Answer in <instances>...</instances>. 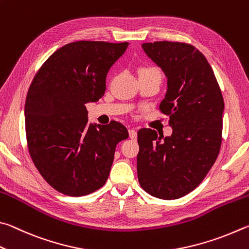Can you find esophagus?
I'll use <instances>...</instances> for the list:
<instances>
[{
  "label": "esophagus",
  "mask_w": 249,
  "mask_h": 249,
  "mask_svg": "<svg viewBox=\"0 0 249 249\" xmlns=\"http://www.w3.org/2000/svg\"><path fill=\"white\" fill-rule=\"evenodd\" d=\"M129 137H130V139H132V140H136V139L138 138V133L136 130L129 129Z\"/></svg>",
  "instance_id": "obj_1"
}]
</instances>
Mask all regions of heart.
I'll list each match as a JSON object with an SVG mask.
<instances>
[{
    "label": "heart",
    "mask_w": 249,
    "mask_h": 249,
    "mask_svg": "<svg viewBox=\"0 0 249 249\" xmlns=\"http://www.w3.org/2000/svg\"><path fill=\"white\" fill-rule=\"evenodd\" d=\"M151 71H158L155 68H142L140 69V73H144V72H151Z\"/></svg>",
    "instance_id": "heart-1"
}]
</instances>
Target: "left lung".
<instances>
[{
  "mask_svg": "<svg viewBox=\"0 0 249 249\" xmlns=\"http://www.w3.org/2000/svg\"><path fill=\"white\" fill-rule=\"evenodd\" d=\"M142 48L167 78L160 109L169 116L173 133L139 130L138 179L153 197L178 199L199 186L219 155L223 97L211 65L194 46L155 41Z\"/></svg>",
  "mask_w": 249,
  "mask_h": 249,
  "instance_id": "1",
  "label": "left lung"
}]
</instances>
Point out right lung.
Listing matches in <instances>:
<instances>
[{
    "instance_id": "add662e5",
    "label": "right lung",
    "mask_w": 249,
    "mask_h": 249,
    "mask_svg": "<svg viewBox=\"0 0 249 249\" xmlns=\"http://www.w3.org/2000/svg\"><path fill=\"white\" fill-rule=\"evenodd\" d=\"M128 42L75 41L53 52L35 75L25 104L26 137L35 166L51 187L72 197L106 182L116 145L129 137L117 121L89 124L106 76Z\"/></svg>"
}]
</instances>
